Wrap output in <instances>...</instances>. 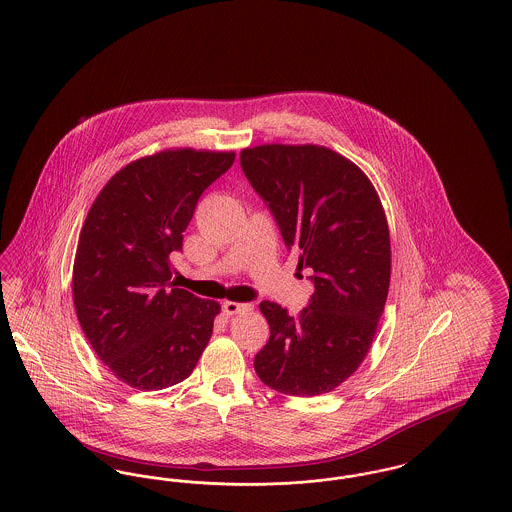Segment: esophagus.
<instances>
[{
  "label": "esophagus",
  "instance_id": "esophagus-1",
  "mask_svg": "<svg viewBox=\"0 0 512 512\" xmlns=\"http://www.w3.org/2000/svg\"><path fill=\"white\" fill-rule=\"evenodd\" d=\"M222 311L226 317H234V315H244L247 311H251L249 303H236V301H226L222 303Z\"/></svg>",
  "mask_w": 512,
  "mask_h": 512
}]
</instances>
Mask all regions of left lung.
<instances>
[{
    "mask_svg": "<svg viewBox=\"0 0 512 512\" xmlns=\"http://www.w3.org/2000/svg\"><path fill=\"white\" fill-rule=\"evenodd\" d=\"M240 163L315 284L297 317L272 301L259 305L270 338L255 372L280 393H328L365 361L384 313L391 274L384 207L365 172L328 147H247Z\"/></svg>",
    "mask_w": 512,
    "mask_h": 512,
    "instance_id": "8db88e82",
    "label": "left lung"
}]
</instances>
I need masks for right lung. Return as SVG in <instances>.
Segmentation results:
<instances>
[{
  "instance_id": "add662e5",
  "label": "right lung",
  "mask_w": 512,
  "mask_h": 512,
  "mask_svg": "<svg viewBox=\"0 0 512 512\" xmlns=\"http://www.w3.org/2000/svg\"><path fill=\"white\" fill-rule=\"evenodd\" d=\"M234 151L167 149L132 161L99 192L73 268L78 322L107 368L130 388L186 380L213 334L220 305L174 288L171 253L201 194L234 165Z\"/></svg>"
}]
</instances>
